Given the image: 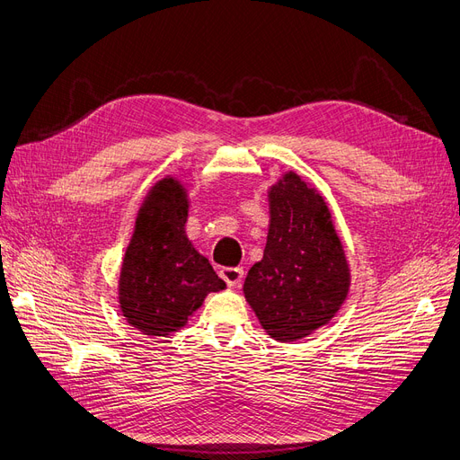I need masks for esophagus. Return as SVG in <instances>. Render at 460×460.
<instances>
[{"instance_id": "obj_1", "label": "esophagus", "mask_w": 460, "mask_h": 460, "mask_svg": "<svg viewBox=\"0 0 460 460\" xmlns=\"http://www.w3.org/2000/svg\"><path fill=\"white\" fill-rule=\"evenodd\" d=\"M219 275H221V279L227 282L229 288H234V286H239L243 282L244 270L241 267H226V269L219 270Z\"/></svg>"}]
</instances>
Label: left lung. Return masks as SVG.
I'll list each match as a JSON object with an SVG mask.
<instances>
[{"label": "left lung", "instance_id": "obj_1", "mask_svg": "<svg viewBox=\"0 0 460 460\" xmlns=\"http://www.w3.org/2000/svg\"><path fill=\"white\" fill-rule=\"evenodd\" d=\"M269 233L243 292L267 335L294 343L326 326L350 290V265L326 199L288 170L267 190Z\"/></svg>", "mask_w": 460, "mask_h": 460}]
</instances>
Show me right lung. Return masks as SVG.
<instances>
[{"label":"right lung","mask_w":460,"mask_h":460,"mask_svg":"<svg viewBox=\"0 0 460 460\" xmlns=\"http://www.w3.org/2000/svg\"><path fill=\"white\" fill-rule=\"evenodd\" d=\"M190 191L176 176L151 187L136 214L119 273L117 299L127 324L149 337L181 330L210 292L226 290L210 261L187 239Z\"/></svg>","instance_id":"add662e5"}]
</instances>
